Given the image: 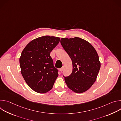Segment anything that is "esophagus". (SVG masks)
<instances>
[{
  "label": "esophagus",
  "instance_id": "obj_1",
  "mask_svg": "<svg viewBox=\"0 0 121 121\" xmlns=\"http://www.w3.org/2000/svg\"><path fill=\"white\" fill-rule=\"evenodd\" d=\"M64 66H63L61 68H60V72H62L64 70Z\"/></svg>",
  "mask_w": 121,
  "mask_h": 121
}]
</instances>
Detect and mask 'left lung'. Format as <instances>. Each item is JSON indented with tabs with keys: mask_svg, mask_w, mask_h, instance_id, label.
I'll list each match as a JSON object with an SVG mask.
<instances>
[{
	"mask_svg": "<svg viewBox=\"0 0 121 121\" xmlns=\"http://www.w3.org/2000/svg\"><path fill=\"white\" fill-rule=\"evenodd\" d=\"M60 43L73 65L71 74L63 75L67 87L78 93L87 91L95 82L100 67L96 50L90 43L79 37L62 38Z\"/></svg>",
	"mask_w": 121,
	"mask_h": 121,
	"instance_id": "left-lung-1",
	"label": "left lung"
}]
</instances>
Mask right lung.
I'll return each instance as SVG.
<instances>
[{"instance_id":"right-lung-1","label":"right lung","mask_w":121,"mask_h":121,"mask_svg":"<svg viewBox=\"0 0 121 121\" xmlns=\"http://www.w3.org/2000/svg\"><path fill=\"white\" fill-rule=\"evenodd\" d=\"M59 37L44 36L30 42L20 58L21 73L29 87L39 93L52 89L58 76L50 53L58 44Z\"/></svg>"}]
</instances>
